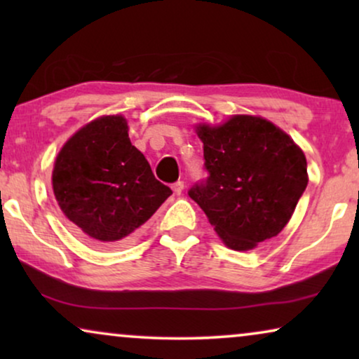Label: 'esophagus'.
<instances>
[{
  "label": "esophagus",
  "mask_w": 359,
  "mask_h": 359,
  "mask_svg": "<svg viewBox=\"0 0 359 359\" xmlns=\"http://www.w3.org/2000/svg\"><path fill=\"white\" fill-rule=\"evenodd\" d=\"M171 188H173L175 194H181V193H183V189H184V181H176V183H173Z\"/></svg>",
  "instance_id": "34e87169"
}]
</instances>
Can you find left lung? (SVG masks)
<instances>
[{
	"mask_svg": "<svg viewBox=\"0 0 359 359\" xmlns=\"http://www.w3.org/2000/svg\"><path fill=\"white\" fill-rule=\"evenodd\" d=\"M208 178L188 191L229 248L245 252L276 237L307 188V161L266 119L233 116L199 126Z\"/></svg>",
	"mask_w": 359,
	"mask_h": 359,
	"instance_id": "8db88e82",
	"label": "left lung"
}]
</instances>
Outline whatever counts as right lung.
<instances>
[{"label": "right lung", "mask_w": 359, "mask_h": 359, "mask_svg": "<svg viewBox=\"0 0 359 359\" xmlns=\"http://www.w3.org/2000/svg\"><path fill=\"white\" fill-rule=\"evenodd\" d=\"M122 116H104L63 145L52 175L67 219L93 242H124L173 193L130 144Z\"/></svg>", "instance_id": "1"}]
</instances>
